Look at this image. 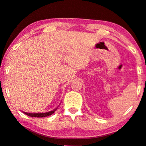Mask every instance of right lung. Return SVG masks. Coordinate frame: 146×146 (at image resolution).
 I'll return each mask as SVG.
<instances>
[{"label": "right lung", "mask_w": 146, "mask_h": 146, "mask_svg": "<svg viewBox=\"0 0 146 146\" xmlns=\"http://www.w3.org/2000/svg\"><path fill=\"white\" fill-rule=\"evenodd\" d=\"M57 108H55V110L50 111L48 112H45V113H27V112H23L25 114H26L27 115L30 116V117H47V116H49L52 114L54 113V112L56 110H57Z\"/></svg>", "instance_id": "right-lung-1"}]
</instances>
